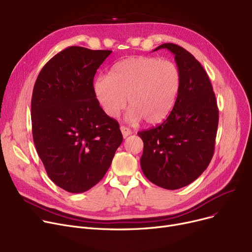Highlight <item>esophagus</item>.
Segmentation results:
<instances>
[{
	"label": "esophagus",
	"mask_w": 252,
	"mask_h": 252,
	"mask_svg": "<svg viewBox=\"0 0 252 252\" xmlns=\"http://www.w3.org/2000/svg\"><path fill=\"white\" fill-rule=\"evenodd\" d=\"M121 130H122V134H123L124 138H126L127 136H129L131 134L130 129L127 128L126 126H121Z\"/></svg>",
	"instance_id": "1"
}]
</instances>
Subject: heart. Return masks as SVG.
Wrapping results in <instances>:
<instances>
[{"instance_id": "1", "label": "heart", "mask_w": 252, "mask_h": 252, "mask_svg": "<svg viewBox=\"0 0 252 252\" xmlns=\"http://www.w3.org/2000/svg\"><path fill=\"white\" fill-rule=\"evenodd\" d=\"M181 85V70L175 62L136 56L116 63L110 76H98L94 93L109 117H116L127 102L130 107L126 117L129 123L144 118L152 125L163 121L173 109Z\"/></svg>"}]
</instances>
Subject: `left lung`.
Here are the masks:
<instances>
[{"label":"left lung","instance_id":"8db88e82","mask_svg":"<svg viewBox=\"0 0 252 252\" xmlns=\"http://www.w3.org/2000/svg\"><path fill=\"white\" fill-rule=\"evenodd\" d=\"M175 55L182 85L173 110L155 127L139 131L144 143L143 174L161 188L177 190L194 182L215 152L219 109L213 86L202 65L187 50L162 44Z\"/></svg>","mask_w":252,"mask_h":252}]
</instances>
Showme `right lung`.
I'll list each match as a JSON object with an SVG mask.
<instances>
[{
    "instance_id": "add662e5",
    "label": "right lung",
    "mask_w": 252,
    "mask_h": 252,
    "mask_svg": "<svg viewBox=\"0 0 252 252\" xmlns=\"http://www.w3.org/2000/svg\"><path fill=\"white\" fill-rule=\"evenodd\" d=\"M112 51L68 47L50 59L32 98V138L49 178L70 193L107 173L123 135L94 93V76Z\"/></svg>"
}]
</instances>
